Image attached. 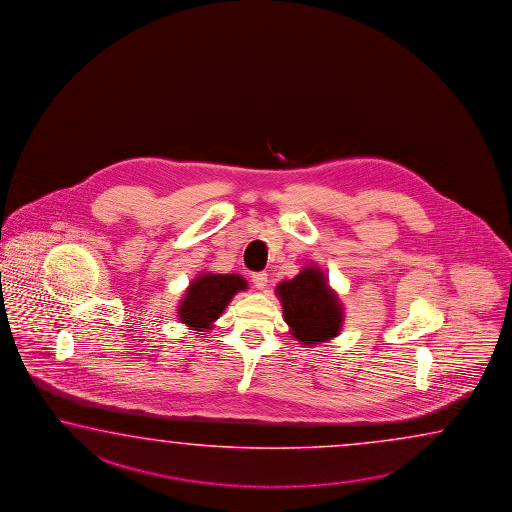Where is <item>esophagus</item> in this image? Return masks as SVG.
I'll list each match as a JSON object with an SVG mask.
<instances>
[{
    "mask_svg": "<svg viewBox=\"0 0 512 512\" xmlns=\"http://www.w3.org/2000/svg\"><path fill=\"white\" fill-rule=\"evenodd\" d=\"M251 282H253V286H255V288L264 290V288L268 286V273H253V275H251Z\"/></svg>",
    "mask_w": 512,
    "mask_h": 512,
    "instance_id": "esophagus-1",
    "label": "esophagus"
}]
</instances>
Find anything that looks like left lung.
Masks as SVG:
<instances>
[{
	"label": "left lung",
	"instance_id": "8db88e82",
	"mask_svg": "<svg viewBox=\"0 0 512 512\" xmlns=\"http://www.w3.org/2000/svg\"><path fill=\"white\" fill-rule=\"evenodd\" d=\"M284 321L301 345L315 346L334 339L345 321L337 293L317 266H306L292 281L277 284Z\"/></svg>",
	"mask_w": 512,
	"mask_h": 512
}]
</instances>
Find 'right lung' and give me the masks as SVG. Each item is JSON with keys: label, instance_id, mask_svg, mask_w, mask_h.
<instances>
[{"label": "right lung", "instance_id": "1", "mask_svg": "<svg viewBox=\"0 0 512 512\" xmlns=\"http://www.w3.org/2000/svg\"><path fill=\"white\" fill-rule=\"evenodd\" d=\"M248 290V282L237 273H200L189 284L186 295L178 304V321L195 332H208L226 310L235 293Z\"/></svg>", "mask_w": 512, "mask_h": 512}]
</instances>
